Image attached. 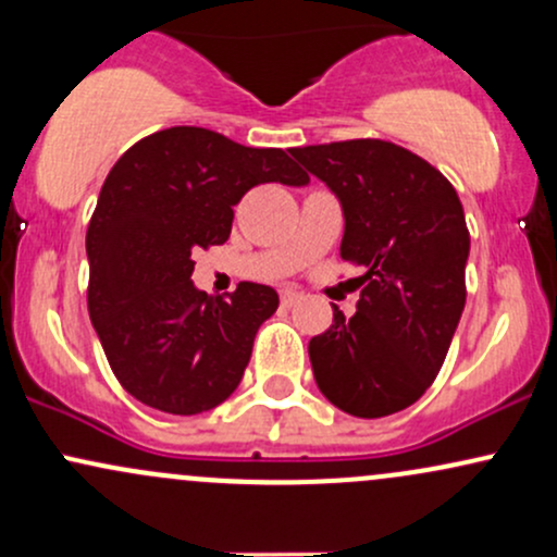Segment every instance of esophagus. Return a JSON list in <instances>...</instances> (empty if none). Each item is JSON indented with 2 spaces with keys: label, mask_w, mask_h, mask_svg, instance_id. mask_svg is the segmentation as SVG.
I'll return each instance as SVG.
<instances>
[{
  "label": "esophagus",
  "mask_w": 557,
  "mask_h": 557,
  "mask_svg": "<svg viewBox=\"0 0 557 557\" xmlns=\"http://www.w3.org/2000/svg\"><path fill=\"white\" fill-rule=\"evenodd\" d=\"M298 298H300V293L296 290V287H285L283 296H280V300H283V306H293Z\"/></svg>",
  "instance_id": "34e87169"
}]
</instances>
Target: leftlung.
<instances>
[{
	"label": "left lung",
	"instance_id": "8db88e82",
	"mask_svg": "<svg viewBox=\"0 0 557 557\" xmlns=\"http://www.w3.org/2000/svg\"><path fill=\"white\" fill-rule=\"evenodd\" d=\"M290 154L343 203L341 257L363 267L350 319L311 337L314 380L332 406L380 419L417 403L443 369L466 304L469 227L461 198L426 159L393 140L298 146Z\"/></svg>",
	"mask_w": 557,
	"mask_h": 557
}]
</instances>
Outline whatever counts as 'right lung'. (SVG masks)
Returning <instances> with one entry per match:
<instances>
[{"instance_id":"add662e5","label":"right lung","mask_w":557,"mask_h":557,"mask_svg":"<svg viewBox=\"0 0 557 557\" xmlns=\"http://www.w3.org/2000/svg\"><path fill=\"white\" fill-rule=\"evenodd\" d=\"M261 183L309 175L283 149L177 125L133 144L101 185L86 233L88 314L120 385L157 411L194 417L227 400L277 311L270 285L212 298L190 280V253L222 246L233 207Z\"/></svg>"}]
</instances>
